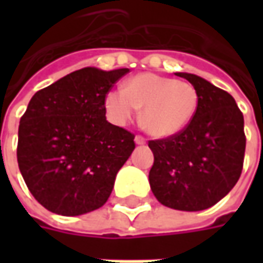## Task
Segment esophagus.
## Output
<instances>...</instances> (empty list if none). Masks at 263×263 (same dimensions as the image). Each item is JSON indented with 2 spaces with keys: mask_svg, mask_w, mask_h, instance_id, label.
<instances>
[{
  "mask_svg": "<svg viewBox=\"0 0 263 263\" xmlns=\"http://www.w3.org/2000/svg\"><path fill=\"white\" fill-rule=\"evenodd\" d=\"M135 142H137L138 145H143V143L146 142V139H145L142 135H137V137H135Z\"/></svg>",
  "mask_w": 263,
  "mask_h": 263,
  "instance_id": "obj_1",
  "label": "esophagus"
}]
</instances>
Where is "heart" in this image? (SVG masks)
<instances>
[{"label":"heart","mask_w":263,"mask_h":263,"mask_svg":"<svg viewBox=\"0 0 263 263\" xmlns=\"http://www.w3.org/2000/svg\"><path fill=\"white\" fill-rule=\"evenodd\" d=\"M197 88L189 81L155 73H141L126 81L125 88H115L105 97V108L117 124L134 118L143 108L141 124L158 138L183 131L198 109Z\"/></svg>","instance_id":"obj_1"}]
</instances>
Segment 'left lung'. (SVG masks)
Returning a JSON list of instances; mask_svg holds the SVG:
<instances>
[{
  "label": "left lung",
  "instance_id": "1",
  "mask_svg": "<svg viewBox=\"0 0 263 263\" xmlns=\"http://www.w3.org/2000/svg\"><path fill=\"white\" fill-rule=\"evenodd\" d=\"M198 91L192 122L176 135L149 141L154 166L149 183L158 201L182 211H200L230 193L245 155L243 115L235 100L196 74L176 73Z\"/></svg>",
  "mask_w": 263,
  "mask_h": 263
}]
</instances>
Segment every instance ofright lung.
<instances>
[{
    "label": "right lung",
    "mask_w": 263,
    "mask_h": 263,
    "mask_svg": "<svg viewBox=\"0 0 263 263\" xmlns=\"http://www.w3.org/2000/svg\"><path fill=\"white\" fill-rule=\"evenodd\" d=\"M126 73L84 67L31 98L21 117L16 158L29 192L49 211L86 214L108 200L135 149V135L105 118V97Z\"/></svg>",
    "instance_id": "right-lung-1"
}]
</instances>
